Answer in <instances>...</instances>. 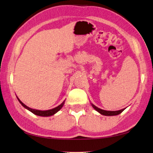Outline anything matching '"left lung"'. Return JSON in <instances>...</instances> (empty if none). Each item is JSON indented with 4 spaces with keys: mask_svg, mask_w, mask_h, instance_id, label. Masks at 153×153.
Instances as JSON below:
<instances>
[{
    "mask_svg": "<svg viewBox=\"0 0 153 153\" xmlns=\"http://www.w3.org/2000/svg\"><path fill=\"white\" fill-rule=\"evenodd\" d=\"M91 105L95 110L97 111L100 114L104 115V116H117L121 113L122 111H124V109H120V110H118V111H106V110H103V109L98 108V107L95 106V105H94V104H92V103H91Z\"/></svg>",
    "mask_w": 153,
    "mask_h": 153,
    "instance_id": "left-lung-1",
    "label": "left lung"
}]
</instances>
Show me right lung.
I'll use <instances>...</instances> for the list:
<instances>
[{
  "label": "right lung",
  "instance_id": "right-lung-1",
  "mask_svg": "<svg viewBox=\"0 0 153 153\" xmlns=\"http://www.w3.org/2000/svg\"><path fill=\"white\" fill-rule=\"evenodd\" d=\"M17 99H18L19 102H20L21 104L23 105V107H24L25 109H27V110L31 111V112L33 113L34 114L39 116V117H51V116L54 115L55 114H56L58 111H59L60 109H61V108L62 107H63V105L64 104V102H65V100H64V102L62 103V104L58 105L57 107H56L53 109H48V110H38V109H32V108H30V107L26 106V105H25V104H23V103L21 102V101L20 100V99H19L18 97H17Z\"/></svg>",
  "mask_w": 153,
  "mask_h": 153
}]
</instances>
